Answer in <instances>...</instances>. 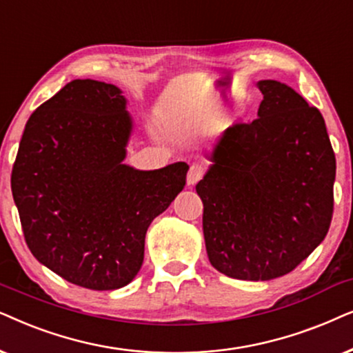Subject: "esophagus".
I'll list each match as a JSON object with an SVG mask.
<instances>
[{"label":"esophagus","instance_id":"esophagus-1","mask_svg":"<svg viewBox=\"0 0 353 353\" xmlns=\"http://www.w3.org/2000/svg\"><path fill=\"white\" fill-rule=\"evenodd\" d=\"M205 169L200 164H192L189 172H187V185H195L201 177H203Z\"/></svg>","mask_w":353,"mask_h":353}]
</instances>
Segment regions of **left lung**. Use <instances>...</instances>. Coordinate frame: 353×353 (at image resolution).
Returning a JSON list of instances; mask_svg holds the SVG:
<instances>
[{
    "instance_id": "8db88e82",
    "label": "left lung",
    "mask_w": 353,
    "mask_h": 353,
    "mask_svg": "<svg viewBox=\"0 0 353 353\" xmlns=\"http://www.w3.org/2000/svg\"><path fill=\"white\" fill-rule=\"evenodd\" d=\"M256 87L258 117L224 130L195 187L210 263L242 281L300 265L326 237L334 205L336 157L321 112L283 82Z\"/></svg>"
}]
</instances>
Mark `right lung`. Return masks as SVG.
<instances>
[{
  "label": "right lung",
  "instance_id": "obj_1",
  "mask_svg": "<svg viewBox=\"0 0 353 353\" xmlns=\"http://www.w3.org/2000/svg\"><path fill=\"white\" fill-rule=\"evenodd\" d=\"M134 121L112 83L77 79L27 121L11 189L32 255L92 290L128 285L145 234L185 185L189 164L142 171L124 163Z\"/></svg>",
  "mask_w": 353,
  "mask_h": 353
}]
</instances>
